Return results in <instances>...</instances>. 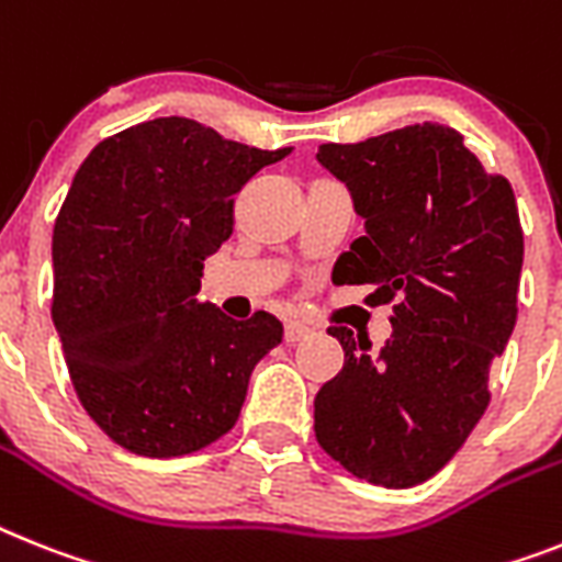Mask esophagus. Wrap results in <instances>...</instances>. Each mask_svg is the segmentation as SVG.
Returning a JSON list of instances; mask_svg holds the SVG:
<instances>
[{
	"label": "esophagus",
	"mask_w": 562,
	"mask_h": 562,
	"mask_svg": "<svg viewBox=\"0 0 562 562\" xmlns=\"http://www.w3.org/2000/svg\"><path fill=\"white\" fill-rule=\"evenodd\" d=\"M307 333H310V324L299 322V318H292V322H286V327H284L286 345H295V341H301V338L307 336Z\"/></svg>",
	"instance_id": "obj_1"
}]
</instances>
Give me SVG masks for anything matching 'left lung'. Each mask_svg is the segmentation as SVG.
I'll use <instances>...</instances> for the list:
<instances>
[{
  "label": "left lung",
  "mask_w": 562,
  "mask_h": 562,
  "mask_svg": "<svg viewBox=\"0 0 562 562\" xmlns=\"http://www.w3.org/2000/svg\"><path fill=\"white\" fill-rule=\"evenodd\" d=\"M315 157L364 217L333 278L373 284V307L393 301V336L379 353L330 327L345 368L315 396V439L359 480L411 488L448 465L491 402V364L517 322L514 189L439 123L324 143Z\"/></svg>",
  "instance_id": "8db88e82"
}]
</instances>
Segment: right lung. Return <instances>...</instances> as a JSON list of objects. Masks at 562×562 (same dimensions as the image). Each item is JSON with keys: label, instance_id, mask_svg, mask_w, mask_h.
Instances as JSON below:
<instances>
[{"label": "right lung", "instance_id": "add662e5", "mask_svg": "<svg viewBox=\"0 0 562 562\" xmlns=\"http://www.w3.org/2000/svg\"><path fill=\"white\" fill-rule=\"evenodd\" d=\"M290 151L157 117L97 143L77 171L54 224L50 315L82 407L125 451L169 459L224 437L281 345L276 315L232 322L198 290L235 194Z\"/></svg>", "mask_w": 562, "mask_h": 562}]
</instances>
